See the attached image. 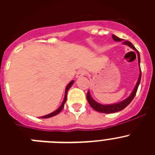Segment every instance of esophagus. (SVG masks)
I'll return each instance as SVG.
<instances>
[{"label": "esophagus", "mask_w": 155, "mask_h": 155, "mask_svg": "<svg viewBox=\"0 0 155 155\" xmlns=\"http://www.w3.org/2000/svg\"><path fill=\"white\" fill-rule=\"evenodd\" d=\"M86 74V71L84 70H80L77 72V78H81V77L84 76Z\"/></svg>", "instance_id": "34e87169"}]
</instances>
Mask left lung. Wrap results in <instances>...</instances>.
Returning a JSON list of instances; mask_svg holds the SVG:
<instances>
[{
    "label": "left lung",
    "mask_w": 155,
    "mask_h": 155,
    "mask_svg": "<svg viewBox=\"0 0 155 155\" xmlns=\"http://www.w3.org/2000/svg\"><path fill=\"white\" fill-rule=\"evenodd\" d=\"M113 40L115 41H118V42H120L122 41L123 39L119 38V37L116 36L115 35H113ZM124 44L127 45L129 46L130 47H131L133 50H136L137 52V57H138V64L140 65V53L137 50V49L134 47V45L131 43L130 42H129V41H125L124 42ZM140 79H141V70L140 69V75H139V78H138L137 82V84L134 87V91H132V93L130 94V95L127 98H126L125 100H124L123 102H120L119 103H116V104H113V105H102V104H99L98 102H96L91 97L90 95V92L89 91H87V102L88 103L90 104V105L91 106V108L94 109V110L98 111L99 113H116V112H119V111H121L123 110L124 109H125L127 107V105L129 104L130 103L132 102V100L134 99V96L136 95V93L137 91V88H138V86L140 84Z\"/></svg>",
    "instance_id": "1"
}]
</instances>
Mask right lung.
<instances>
[{
	"label": "right lung",
	"instance_id": "right-lung-1",
	"mask_svg": "<svg viewBox=\"0 0 155 155\" xmlns=\"http://www.w3.org/2000/svg\"><path fill=\"white\" fill-rule=\"evenodd\" d=\"M74 83V81H71V82H70L69 84H68V86H67V87H66V90H65V96H64V102H63L62 105L60 106V108L59 109H57V110L54 111V112H53L52 113H50V114L48 115H46V116H41L40 118H42V119H45V118H50V117H52V116H56V115L58 114L59 113H61V110H62L63 109H64V103L66 102V101H67V94H68V90L70 89V87H71V85L73 84Z\"/></svg>",
	"mask_w": 155,
	"mask_h": 155
}]
</instances>
